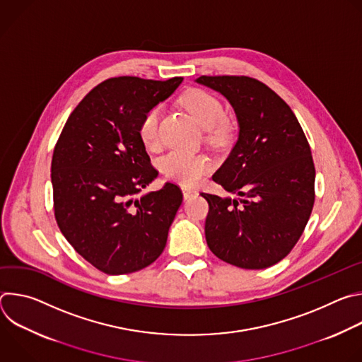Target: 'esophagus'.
<instances>
[{"instance_id":"1","label":"esophagus","mask_w":362,"mask_h":362,"mask_svg":"<svg viewBox=\"0 0 362 362\" xmlns=\"http://www.w3.org/2000/svg\"><path fill=\"white\" fill-rule=\"evenodd\" d=\"M182 192H183L185 199H189V197H193L197 194V190L193 187H189V186H182Z\"/></svg>"}]
</instances>
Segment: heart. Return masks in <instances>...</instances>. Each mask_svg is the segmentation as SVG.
<instances>
[{"instance_id":"1","label":"heart","mask_w":362,"mask_h":362,"mask_svg":"<svg viewBox=\"0 0 362 362\" xmlns=\"http://www.w3.org/2000/svg\"><path fill=\"white\" fill-rule=\"evenodd\" d=\"M182 105L203 129L209 130L212 137L223 134L226 112L218 97L202 88H192L182 95ZM162 113V106H153L144 112L139 122V137L148 148H154L160 141ZM159 168L169 180L189 186L211 172L212 160L204 154L172 150L159 160Z\"/></svg>"}]
</instances>
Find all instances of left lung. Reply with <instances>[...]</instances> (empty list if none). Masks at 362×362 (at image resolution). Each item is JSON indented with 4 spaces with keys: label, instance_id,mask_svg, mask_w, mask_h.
Wrapping results in <instances>:
<instances>
[{
    "label": "left lung",
    "instance_id": "1",
    "mask_svg": "<svg viewBox=\"0 0 362 362\" xmlns=\"http://www.w3.org/2000/svg\"><path fill=\"white\" fill-rule=\"evenodd\" d=\"M232 105L239 137L214 182L239 202L202 193L209 203V249L243 269L269 268L299 240L315 200V166L305 133L286 103L246 76H202Z\"/></svg>",
    "mask_w": 362,
    "mask_h": 362
}]
</instances>
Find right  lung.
I'll return each instance as SVG.
<instances>
[{"instance_id":"add662e5","label":"right lung","mask_w":362,"mask_h":362,"mask_svg":"<svg viewBox=\"0 0 362 362\" xmlns=\"http://www.w3.org/2000/svg\"><path fill=\"white\" fill-rule=\"evenodd\" d=\"M115 77L73 110L51 160L54 215L69 243L107 275L140 271L163 252L182 204L179 186L140 194L158 177L137 127L182 83Z\"/></svg>"}]
</instances>
